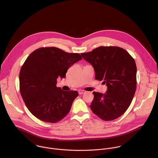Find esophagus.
I'll return each mask as SVG.
<instances>
[{
	"label": "esophagus",
	"mask_w": 158,
	"mask_h": 158,
	"mask_svg": "<svg viewBox=\"0 0 158 158\" xmlns=\"http://www.w3.org/2000/svg\"><path fill=\"white\" fill-rule=\"evenodd\" d=\"M85 92H86V91H85V90H79V91H78V93H79V94H84Z\"/></svg>",
	"instance_id": "obj_1"
}]
</instances>
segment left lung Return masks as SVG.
Wrapping results in <instances>:
<instances>
[{"mask_svg":"<svg viewBox=\"0 0 158 158\" xmlns=\"http://www.w3.org/2000/svg\"><path fill=\"white\" fill-rule=\"evenodd\" d=\"M95 71V78L108 87L105 94L93 92L91 110L100 118L110 121L123 115L129 107L136 88L135 61L124 49L100 46L81 53Z\"/></svg>","mask_w":158,"mask_h":158,"instance_id":"1","label":"left lung"}]
</instances>
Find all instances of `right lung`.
Returning a JSON list of instances; mask_svg holds the SVG:
<instances>
[{"label": "right lung", "instance_id": "right-lung-1", "mask_svg": "<svg viewBox=\"0 0 158 158\" xmlns=\"http://www.w3.org/2000/svg\"><path fill=\"white\" fill-rule=\"evenodd\" d=\"M81 60L79 53L55 47L39 48L29 55L21 68L19 82L21 96L32 115L43 122L56 123L69 114L79 94L56 87V80L65 78L69 68Z\"/></svg>", "mask_w": 158, "mask_h": 158}]
</instances>
